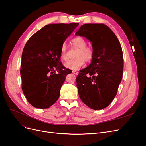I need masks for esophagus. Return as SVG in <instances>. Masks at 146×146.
Wrapping results in <instances>:
<instances>
[{
	"label": "esophagus",
	"instance_id": "1",
	"mask_svg": "<svg viewBox=\"0 0 146 146\" xmlns=\"http://www.w3.org/2000/svg\"><path fill=\"white\" fill-rule=\"evenodd\" d=\"M72 73H74L75 75H78V72L77 71H76V70H72Z\"/></svg>",
	"mask_w": 146,
	"mask_h": 146
}]
</instances>
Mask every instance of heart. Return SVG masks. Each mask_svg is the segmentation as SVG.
Here are the masks:
<instances>
[{"label": "heart", "instance_id": "b5f03b06", "mask_svg": "<svg viewBox=\"0 0 146 146\" xmlns=\"http://www.w3.org/2000/svg\"><path fill=\"white\" fill-rule=\"evenodd\" d=\"M72 44L79 48L76 55V59L69 60L64 66L68 69L73 70H77L81 68L86 62H90L93 58L94 53L91 48L87 47V42L86 40L82 37H76L72 39ZM61 58L63 61L68 60L67 47L65 44H63L61 48L60 52Z\"/></svg>", "mask_w": 146, "mask_h": 146}]
</instances>
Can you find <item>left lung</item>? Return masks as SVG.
Returning <instances> with one entry per match:
<instances>
[{
  "label": "left lung",
  "instance_id": "obj_1",
  "mask_svg": "<svg viewBox=\"0 0 146 146\" xmlns=\"http://www.w3.org/2000/svg\"><path fill=\"white\" fill-rule=\"evenodd\" d=\"M92 43L91 64L76 78L78 95L83 102L95 110L106 108L117 94L122 80L123 58L117 38L104 24H83L76 33Z\"/></svg>",
  "mask_w": 146,
  "mask_h": 146
}]
</instances>
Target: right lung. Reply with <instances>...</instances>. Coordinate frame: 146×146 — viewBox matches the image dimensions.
<instances>
[{"label": "right lung", "instance_id": "right-lung-1", "mask_svg": "<svg viewBox=\"0 0 146 146\" xmlns=\"http://www.w3.org/2000/svg\"><path fill=\"white\" fill-rule=\"evenodd\" d=\"M78 24H48L26 42L22 54V90L34 107L45 109L56 102L66 75L60 61L61 48Z\"/></svg>", "mask_w": 146, "mask_h": 146}]
</instances>
